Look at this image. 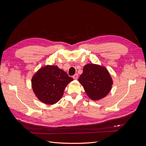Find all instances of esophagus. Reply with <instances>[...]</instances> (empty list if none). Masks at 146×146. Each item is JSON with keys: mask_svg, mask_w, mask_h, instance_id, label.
Segmentation results:
<instances>
[{"mask_svg": "<svg viewBox=\"0 0 146 146\" xmlns=\"http://www.w3.org/2000/svg\"><path fill=\"white\" fill-rule=\"evenodd\" d=\"M78 74H76L75 75H74L72 77H73V78H74V79H75V80H77V79L78 78Z\"/></svg>", "mask_w": 146, "mask_h": 146, "instance_id": "esophagus-1", "label": "esophagus"}]
</instances>
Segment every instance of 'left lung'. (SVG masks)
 Instances as JSON below:
<instances>
[{"instance_id":"obj_1","label":"left lung","mask_w":146,"mask_h":146,"mask_svg":"<svg viewBox=\"0 0 146 146\" xmlns=\"http://www.w3.org/2000/svg\"><path fill=\"white\" fill-rule=\"evenodd\" d=\"M78 81L86 94L93 100H98L107 96L111 89L112 78L105 68L94 64L84 66Z\"/></svg>"}]
</instances>
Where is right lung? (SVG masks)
I'll use <instances>...</instances> for the list:
<instances>
[{"label":"right lung","mask_w":146,"mask_h":146,"mask_svg":"<svg viewBox=\"0 0 146 146\" xmlns=\"http://www.w3.org/2000/svg\"><path fill=\"white\" fill-rule=\"evenodd\" d=\"M72 80V78L57 66L47 65L34 75L32 86L39 100L46 104L53 105L60 100L66 86Z\"/></svg>","instance_id":"obj_1"}]
</instances>
